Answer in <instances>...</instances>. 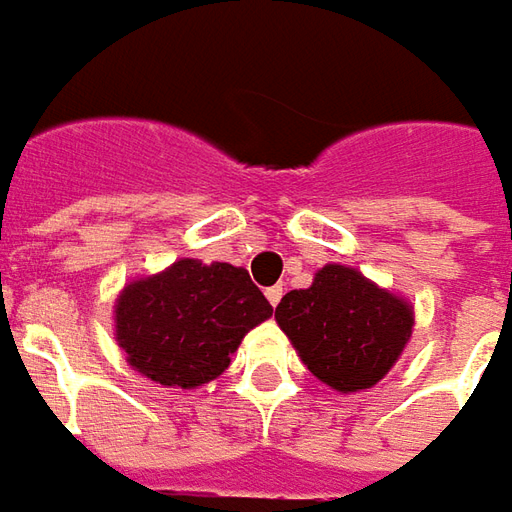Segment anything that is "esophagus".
<instances>
[{
  "label": "esophagus",
  "mask_w": 512,
  "mask_h": 512,
  "mask_svg": "<svg viewBox=\"0 0 512 512\" xmlns=\"http://www.w3.org/2000/svg\"><path fill=\"white\" fill-rule=\"evenodd\" d=\"M266 299H268V305H271V307L280 305V299H282V288H280V285H274V288H268V291H266Z\"/></svg>",
  "instance_id": "esophagus-1"
}]
</instances>
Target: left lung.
Here are the masks:
<instances>
[{
    "label": "left lung",
    "instance_id": "left-lung-1",
    "mask_svg": "<svg viewBox=\"0 0 512 512\" xmlns=\"http://www.w3.org/2000/svg\"><path fill=\"white\" fill-rule=\"evenodd\" d=\"M274 318L310 374L338 393L374 388L416 327L405 296L341 263L318 268L305 291L285 293Z\"/></svg>",
    "mask_w": 512,
    "mask_h": 512
}]
</instances>
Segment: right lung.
<instances>
[{"label":"right lung","mask_w":512,"mask_h":512,"mask_svg":"<svg viewBox=\"0 0 512 512\" xmlns=\"http://www.w3.org/2000/svg\"><path fill=\"white\" fill-rule=\"evenodd\" d=\"M271 313L246 268L180 257L121 288L113 335L146 380L194 391L224 374L246 332Z\"/></svg>","instance_id":"obj_1"}]
</instances>
